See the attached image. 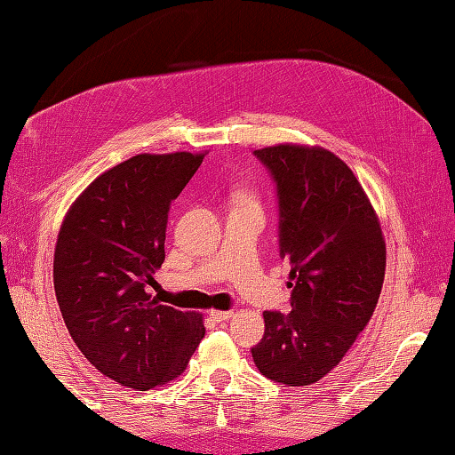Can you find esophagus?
<instances>
[{
	"mask_svg": "<svg viewBox=\"0 0 455 455\" xmlns=\"http://www.w3.org/2000/svg\"><path fill=\"white\" fill-rule=\"evenodd\" d=\"M209 315L215 319V322H227V319H230L235 315V311H219V309H211Z\"/></svg>",
	"mask_w": 455,
	"mask_h": 455,
	"instance_id": "esophagus-1",
	"label": "esophagus"
}]
</instances>
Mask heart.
Masks as SVG:
<instances>
[{"mask_svg":"<svg viewBox=\"0 0 455 455\" xmlns=\"http://www.w3.org/2000/svg\"><path fill=\"white\" fill-rule=\"evenodd\" d=\"M240 199H252V197H251V195L244 193V195H240Z\"/></svg>","mask_w":455,"mask_h":455,"instance_id":"heart-1","label":"heart"}]
</instances>
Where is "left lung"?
Wrapping results in <instances>:
<instances>
[{"instance_id": "1", "label": "left lung", "mask_w": 455, "mask_h": 455, "mask_svg": "<svg viewBox=\"0 0 455 455\" xmlns=\"http://www.w3.org/2000/svg\"><path fill=\"white\" fill-rule=\"evenodd\" d=\"M280 197V256L290 264L291 311H264L252 347L270 380L307 387L341 363L377 307L387 244L377 211L343 159L322 146L254 151Z\"/></svg>"}]
</instances>
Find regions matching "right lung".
<instances>
[{"label":"right lung","mask_w":455,"mask_h":455,"mask_svg":"<svg viewBox=\"0 0 455 455\" xmlns=\"http://www.w3.org/2000/svg\"><path fill=\"white\" fill-rule=\"evenodd\" d=\"M204 154L133 156L98 175L62 219L52 260L62 319L88 363L122 387L177 379L204 337L201 314L148 291L165 260L169 204Z\"/></svg>","instance_id":"obj_1"}]
</instances>
